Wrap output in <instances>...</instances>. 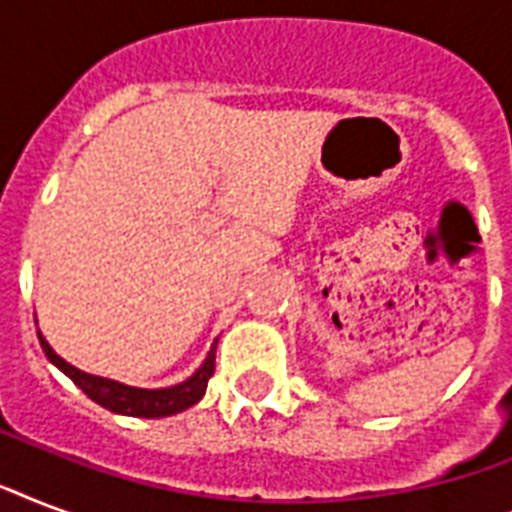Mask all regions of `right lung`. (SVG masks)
Returning a JSON list of instances; mask_svg holds the SVG:
<instances>
[{
  "label": "right lung",
  "mask_w": 512,
  "mask_h": 512,
  "mask_svg": "<svg viewBox=\"0 0 512 512\" xmlns=\"http://www.w3.org/2000/svg\"><path fill=\"white\" fill-rule=\"evenodd\" d=\"M39 332V329H36ZM39 342H42L44 356L50 358V364H55L60 372L66 374L68 380H74V385L79 390H84L87 396L100 404L103 409L114 414H124V417H143V420H156V417H172L177 412H185L188 406L199 404L204 390H207V382L215 372V350L217 340L212 342L207 358L201 361V366L191 377H185L183 382L170 385V388H135V385H127V382L111 380V377H100V374L82 372L79 366L68 364L66 358H60L52 345L44 340V335L39 332Z\"/></svg>",
  "instance_id": "add662e5"
}]
</instances>
